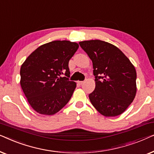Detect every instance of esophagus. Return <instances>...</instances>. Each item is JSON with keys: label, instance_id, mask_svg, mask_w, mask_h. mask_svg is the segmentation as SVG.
I'll return each instance as SVG.
<instances>
[{"label": "esophagus", "instance_id": "obj_1", "mask_svg": "<svg viewBox=\"0 0 154 154\" xmlns=\"http://www.w3.org/2000/svg\"><path fill=\"white\" fill-rule=\"evenodd\" d=\"M78 83H79V85H83V84L84 83V81H79Z\"/></svg>", "mask_w": 154, "mask_h": 154}]
</instances>
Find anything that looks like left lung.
I'll return each instance as SVG.
<instances>
[{"label": "left lung", "instance_id": "8db88e82", "mask_svg": "<svg viewBox=\"0 0 154 154\" xmlns=\"http://www.w3.org/2000/svg\"><path fill=\"white\" fill-rule=\"evenodd\" d=\"M93 65L95 89L89 94L98 112L106 117L123 113L137 92L134 65L116 46L100 40L79 43Z\"/></svg>", "mask_w": 154, "mask_h": 154}]
</instances>
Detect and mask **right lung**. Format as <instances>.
Here are the masks:
<instances>
[{"label": "right lung", "instance_id": "obj_1", "mask_svg": "<svg viewBox=\"0 0 154 154\" xmlns=\"http://www.w3.org/2000/svg\"><path fill=\"white\" fill-rule=\"evenodd\" d=\"M79 47L69 41L50 42L39 46L22 64L21 87L37 113L53 115L69 102L76 87L69 81V62Z\"/></svg>", "mask_w": 154, "mask_h": 154}]
</instances>
